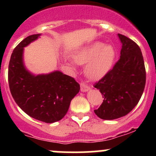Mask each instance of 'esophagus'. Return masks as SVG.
I'll use <instances>...</instances> for the list:
<instances>
[{"label":"esophagus","instance_id":"1","mask_svg":"<svg viewBox=\"0 0 156 156\" xmlns=\"http://www.w3.org/2000/svg\"><path fill=\"white\" fill-rule=\"evenodd\" d=\"M90 90V87L87 85H86L84 83L81 84V92H87Z\"/></svg>","mask_w":156,"mask_h":156}]
</instances>
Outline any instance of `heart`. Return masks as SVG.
Here are the masks:
<instances>
[{"label": "heart", "mask_w": 156, "mask_h": 156, "mask_svg": "<svg viewBox=\"0 0 156 156\" xmlns=\"http://www.w3.org/2000/svg\"><path fill=\"white\" fill-rule=\"evenodd\" d=\"M74 61L78 65H85L84 73L88 79L97 81L104 78L110 72L115 59V51L111 45L94 42L84 47L73 54ZM70 66L75 64L68 61Z\"/></svg>", "instance_id": "heart-1"}]
</instances>
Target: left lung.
I'll list each match as a JSON object with an SVG mask.
<instances>
[{"label":"left lung","instance_id":"1","mask_svg":"<svg viewBox=\"0 0 156 156\" xmlns=\"http://www.w3.org/2000/svg\"><path fill=\"white\" fill-rule=\"evenodd\" d=\"M122 47L120 59L94 86L104 98L95 114L103 120H114L128 114L138 103L146 84V69L140 48L118 34Z\"/></svg>","mask_w":156,"mask_h":156}]
</instances>
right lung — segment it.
<instances>
[{"instance_id":"obj_1","label":"right lung","mask_w":156,"mask_h":156,"mask_svg":"<svg viewBox=\"0 0 156 156\" xmlns=\"http://www.w3.org/2000/svg\"><path fill=\"white\" fill-rule=\"evenodd\" d=\"M30 35L12 51L8 69L11 94L19 107L31 118L46 123L61 120L79 92L80 84L59 70L35 75L24 63V48L41 37Z\"/></svg>"}]
</instances>
